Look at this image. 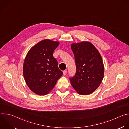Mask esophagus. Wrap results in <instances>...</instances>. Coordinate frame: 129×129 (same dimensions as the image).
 <instances>
[{
	"instance_id": "34e87169",
	"label": "esophagus",
	"mask_w": 129,
	"mask_h": 129,
	"mask_svg": "<svg viewBox=\"0 0 129 129\" xmlns=\"http://www.w3.org/2000/svg\"><path fill=\"white\" fill-rule=\"evenodd\" d=\"M66 73H67V71L66 70H64L63 71V75H64V76H65L66 75Z\"/></svg>"
}]
</instances>
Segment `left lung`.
<instances>
[{"instance_id":"1","label":"left lung","mask_w":129,"mask_h":129,"mask_svg":"<svg viewBox=\"0 0 129 129\" xmlns=\"http://www.w3.org/2000/svg\"><path fill=\"white\" fill-rule=\"evenodd\" d=\"M71 48L77 68L75 77L70 79L71 85L80 95L91 94L98 89L104 78L102 57L94 45L89 41L73 43Z\"/></svg>"}]
</instances>
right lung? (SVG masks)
Returning a JSON list of instances; mask_svg holds the SVG:
<instances>
[{
  "instance_id": "1",
  "label": "right lung",
  "mask_w": 129,
  "mask_h": 129,
  "mask_svg": "<svg viewBox=\"0 0 129 129\" xmlns=\"http://www.w3.org/2000/svg\"><path fill=\"white\" fill-rule=\"evenodd\" d=\"M59 41L44 39L34 45L25 57L23 74L30 90L38 95L49 93L63 75L57 60L53 57Z\"/></svg>"
}]
</instances>
